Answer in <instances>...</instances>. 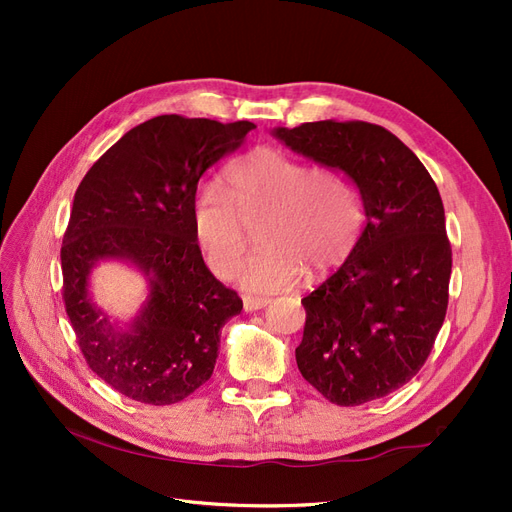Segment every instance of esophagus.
<instances>
[{
    "mask_svg": "<svg viewBox=\"0 0 512 512\" xmlns=\"http://www.w3.org/2000/svg\"><path fill=\"white\" fill-rule=\"evenodd\" d=\"M267 303H269L267 297H245V299H243L245 312H256V309H262Z\"/></svg>",
    "mask_w": 512,
    "mask_h": 512,
    "instance_id": "34e87169",
    "label": "esophagus"
}]
</instances>
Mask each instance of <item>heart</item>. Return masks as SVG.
<instances>
[{"mask_svg": "<svg viewBox=\"0 0 512 512\" xmlns=\"http://www.w3.org/2000/svg\"><path fill=\"white\" fill-rule=\"evenodd\" d=\"M258 220L260 250L243 262L237 282L269 294L299 284L305 267L320 273L342 265L359 243L365 203L344 168L307 166L277 147H258L228 166L224 192L203 185L194 196V237L215 275L235 271L245 226Z\"/></svg>", "mask_w": 512, "mask_h": 512, "instance_id": "heart-1", "label": "heart"}]
</instances>
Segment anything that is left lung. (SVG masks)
I'll return each mask as SVG.
<instances>
[{
    "mask_svg": "<svg viewBox=\"0 0 512 512\" xmlns=\"http://www.w3.org/2000/svg\"><path fill=\"white\" fill-rule=\"evenodd\" d=\"M275 136L344 168L367 215L348 260L301 301V376L337 406L386 397L425 365L446 316L453 250L436 181L376 123L312 121Z\"/></svg>",
    "mask_w": 512,
    "mask_h": 512,
    "instance_id": "obj_1",
    "label": "left lung"
}]
</instances>
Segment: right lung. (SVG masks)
Returning a JSON list of instances; mask_svg holds the SVG:
<instances>
[{
  "label": "right lung",
  "instance_id": "add662e5",
  "mask_svg": "<svg viewBox=\"0 0 512 512\" xmlns=\"http://www.w3.org/2000/svg\"><path fill=\"white\" fill-rule=\"evenodd\" d=\"M256 126L160 115L123 134L87 170L61 243V299L89 369L121 395L177 404L215 367L220 329L243 301L207 269L194 237L200 175ZM128 257L152 275L146 309L115 334L86 297L100 257Z\"/></svg>",
  "mask_w": 512,
  "mask_h": 512
}]
</instances>
